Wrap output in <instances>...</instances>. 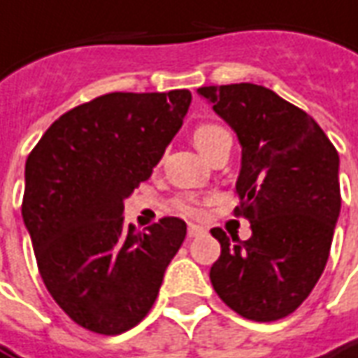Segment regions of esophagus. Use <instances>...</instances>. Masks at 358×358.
<instances>
[{
	"label": "esophagus",
	"mask_w": 358,
	"mask_h": 358,
	"mask_svg": "<svg viewBox=\"0 0 358 358\" xmlns=\"http://www.w3.org/2000/svg\"><path fill=\"white\" fill-rule=\"evenodd\" d=\"M201 235H206V227H199V225H189L188 237H201Z\"/></svg>",
	"instance_id": "esophagus-1"
}]
</instances>
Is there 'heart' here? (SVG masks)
Listing matches in <instances>:
<instances>
[{"mask_svg":"<svg viewBox=\"0 0 358 358\" xmlns=\"http://www.w3.org/2000/svg\"><path fill=\"white\" fill-rule=\"evenodd\" d=\"M194 145L199 148V152L206 157L211 148L217 147L220 143L231 138L229 131L220 125V123H213V121H206V123H199L198 127L194 129ZM174 208L178 213L186 215V217H198L201 210H199L198 201L192 198V196H182L174 201Z\"/></svg>","mask_w":358,"mask_h":358,"instance_id":"b5f03b06","label":"heart"}]
</instances>
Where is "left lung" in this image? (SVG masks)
<instances>
[{
    "mask_svg": "<svg viewBox=\"0 0 358 358\" xmlns=\"http://www.w3.org/2000/svg\"><path fill=\"white\" fill-rule=\"evenodd\" d=\"M241 143L237 215L247 241L215 227L221 243L210 280L221 300L252 322L300 308L329 259L341 211L339 155L306 111L257 84L198 87Z\"/></svg>",
    "mask_w": 358,
    "mask_h": 358,
    "instance_id": "8db88e82",
    "label": "left lung"
}]
</instances>
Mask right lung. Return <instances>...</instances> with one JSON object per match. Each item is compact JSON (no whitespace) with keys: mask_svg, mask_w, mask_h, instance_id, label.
I'll list each match as a JSON object with an SVG mask.
<instances>
[{"mask_svg":"<svg viewBox=\"0 0 358 358\" xmlns=\"http://www.w3.org/2000/svg\"><path fill=\"white\" fill-rule=\"evenodd\" d=\"M192 94L113 92L46 129L25 164L23 221L46 290L84 329L119 335L152 308L186 223H123V201L150 178Z\"/></svg>","mask_w":358,"mask_h":358,"instance_id":"obj_1","label":"right lung"}]
</instances>
